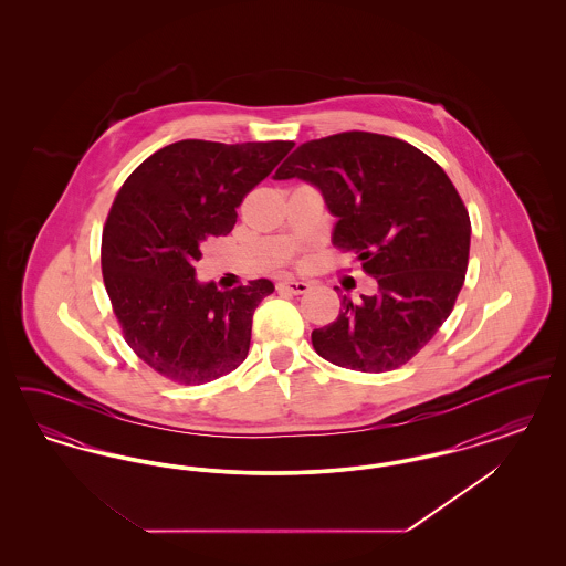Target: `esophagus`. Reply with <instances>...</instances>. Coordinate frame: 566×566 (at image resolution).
<instances>
[{
	"label": "esophagus",
	"mask_w": 566,
	"mask_h": 566,
	"mask_svg": "<svg viewBox=\"0 0 566 566\" xmlns=\"http://www.w3.org/2000/svg\"><path fill=\"white\" fill-rule=\"evenodd\" d=\"M277 291L291 293V295H303L310 291V284L301 282V280H282V282H277Z\"/></svg>",
	"instance_id": "1"
}]
</instances>
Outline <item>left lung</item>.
Returning a JSON list of instances; mask_svg holds the SVG:
<instances>
[{
    "label": "left lung",
    "instance_id": "8db88e82",
    "mask_svg": "<svg viewBox=\"0 0 566 566\" xmlns=\"http://www.w3.org/2000/svg\"><path fill=\"white\" fill-rule=\"evenodd\" d=\"M273 178L323 190L333 245L379 289L358 305L344 296L339 316L314 328V350L363 374L411 360L452 314L469 263L471 220L448 174L403 139L344 132L301 144Z\"/></svg>",
    "mask_w": 566,
    "mask_h": 566
}]
</instances>
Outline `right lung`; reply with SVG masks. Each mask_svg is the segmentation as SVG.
Segmentation results:
<instances>
[{
    "instance_id": "add662e5",
    "label": "right lung",
    "mask_w": 566,
    "mask_h": 566,
    "mask_svg": "<svg viewBox=\"0 0 566 566\" xmlns=\"http://www.w3.org/2000/svg\"><path fill=\"white\" fill-rule=\"evenodd\" d=\"M295 142L182 139L150 155L125 180L102 235V271L129 348L163 377L197 386L248 356L252 314L270 280L233 291L199 284L201 243L231 233L243 197Z\"/></svg>"
}]
</instances>
